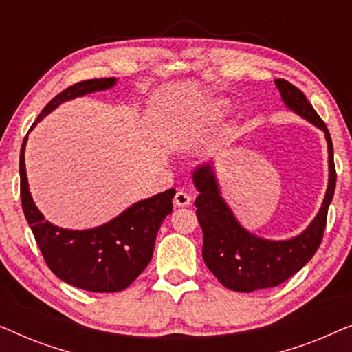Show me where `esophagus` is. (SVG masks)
I'll return each mask as SVG.
<instances>
[{
	"label": "esophagus",
	"mask_w": 352,
	"mask_h": 352,
	"mask_svg": "<svg viewBox=\"0 0 352 352\" xmlns=\"http://www.w3.org/2000/svg\"><path fill=\"white\" fill-rule=\"evenodd\" d=\"M192 201V195L187 194L186 190H177L175 195V205L176 206H189Z\"/></svg>",
	"instance_id": "obj_1"
}]
</instances>
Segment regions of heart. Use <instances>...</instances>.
I'll return each instance as SVG.
<instances>
[{"instance_id":"1","label":"heart","mask_w":352,"mask_h":352,"mask_svg":"<svg viewBox=\"0 0 352 352\" xmlns=\"http://www.w3.org/2000/svg\"><path fill=\"white\" fill-rule=\"evenodd\" d=\"M229 105L224 99H211L208 102L201 104L186 122L177 126V133L184 138H190L201 129L211 128L223 122L228 115Z\"/></svg>"}]
</instances>
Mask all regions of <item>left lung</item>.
<instances>
[{
  "label": "left lung",
  "mask_w": 352,
  "mask_h": 352,
  "mask_svg": "<svg viewBox=\"0 0 352 352\" xmlns=\"http://www.w3.org/2000/svg\"><path fill=\"white\" fill-rule=\"evenodd\" d=\"M283 104L325 134L329 147V186L322 206L301 234L287 240L258 237L239 223L221 195L213 162L201 163L192 173L199 197L195 199L197 218L204 230V261L226 288L250 293L280 285L309 263L324 237L327 213L335 194L336 173L333 144L329 129L306 96L287 80H276Z\"/></svg>",
  "instance_id": "obj_1"
}]
</instances>
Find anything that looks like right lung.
I'll use <instances>...</instances> for the list:
<instances>
[{
    "label": "right lung",
    "mask_w": 352,
    "mask_h": 352,
    "mask_svg": "<svg viewBox=\"0 0 352 352\" xmlns=\"http://www.w3.org/2000/svg\"><path fill=\"white\" fill-rule=\"evenodd\" d=\"M117 78L80 81L62 91L43 109L30 131L47 113L67 100L113 88ZM27 136L21 148V199L43 258L60 280L86 292H120L136 280L151 263L158 229L173 211L175 189L139 200L109 223L93 229H64L47 221L28 189L25 171Z\"/></svg>",
    "instance_id": "obj_1"
}]
</instances>
